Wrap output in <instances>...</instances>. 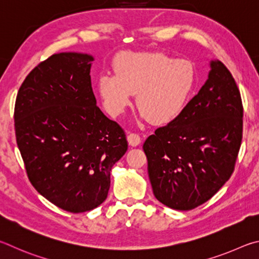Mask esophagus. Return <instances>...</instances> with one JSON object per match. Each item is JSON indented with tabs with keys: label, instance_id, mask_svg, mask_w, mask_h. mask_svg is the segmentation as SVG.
Segmentation results:
<instances>
[{
	"label": "esophagus",
	"instance_id": "1",
	"mask_svg": "<svg viewBox=\"0 0 259 259\" xmlns=\"http://www.w3.org/2000/svg\"><path fill=\"white\" fill-rule=\"evenodd\" d=\"M127 141H128V143L132 147H137L142 141L141 135L138 134V133H130L128 137H127Z\"/></svg>",
	"mask_w": 259,
	"mask_h": 259
}]
</instances>
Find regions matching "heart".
<instances>
[{
  "label": "heart",
  "instance_id": "b5f03b06",
  "mask_svg": "<svg viewBox=\"0 0 259 259\" xmlns=\"http://www.w3.org/2000/svg\"><path fill=\"white\" fill-rule=\"evenodd\" d=\"M115 74H102L98 90L104 107L118 116L137 94L141 116L156 125L175 120L189 103L197 84V70L187 59L164 52H124L113 61Z\"/></svg>",
  "mask_w": 259,
  "mask_h": 259
}]
</instances>
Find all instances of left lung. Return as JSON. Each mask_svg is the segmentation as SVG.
<instances>
[{"instance_id": "left-lung-1", "label": "left lung", "mask_w": 259, "mask_h": 259, "mask_svg": "<svg viewBox=\"0 0 259 259\" xmlns=\"http://www.w3.org/2000/svg\"><path fill=\"white\" fill-rule=\"evenodd\" d=\"M210 68L183 112L143 144L153 194L176 210L209 200L232 175L241 146L240 91L223 62L211 61Z\"/></svg>"}]
</instances>
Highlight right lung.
Masks as SVG:
<instances>
[{
    "instance_id": "obj_1",
    "label": "right lung",
    "mask_w": 259,
    "mask_h": 259,
    "mask_svg": "<svg viewBox=\"0 0 259 259\" xmlns=\"http://www.w3.org/2000/svg\"><path fill=\"white\" fill-rule=\"evenodd\" d=\"M92 61L72 52L49 57L27 75L15 104L17 144L31 185L69 212L106 200L112 166L128 147L124 130L97 106Z\"/></svg>"
}]
</instances>
